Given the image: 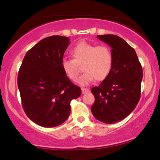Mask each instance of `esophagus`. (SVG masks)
Masks as SVG:
<instances>
[{
	"instance_id": "obj_1",
	"label": "esophagus",
	"mask_w": 160,
	"mask_h": 160,
	"mask_svg": "<svg viewBox=\"0 0 160 160\" xmlns=\"http://www.w3.org/2000/svg\"><path fill=\"white\" fill-rule=\"evenodd\" d=\"M82 94H86L89 92V89L87 88H82Z\"/></svg>"
}]
</instances>
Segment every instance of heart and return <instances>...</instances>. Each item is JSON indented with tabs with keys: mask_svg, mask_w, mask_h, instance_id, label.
<instances>
[{
	"mask_svg": "<svg viewBox=\"0 0 160 160\" xmlns=\"http://www.w3.org/2000/svg\"><path fill=\"white\" fill-rule=\"evenodd\" d=\"M73 59H64L62 68L65 75L72 82H76L80 73V67L84 73L80 76L78 83L87 86L95 78L98 82L108 77L113 66V54L110 48L106 45L96 46L81 41L71 52Z\"/></svg>",
	"mask_w": 160,
	"mask_h": 160,
	"instance_id": "heart-1",
	"label": "heart"
}]
</instances>
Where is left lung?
<instances>
[{
    "mask_svg": "<svg viewBox=\"0 0 160 160\" xmlns=\"http://www.w3.org/2000/svg\"><path fill=\"white\" fill-rule=\"evenodd\" d=\"M112 48V69L98 87L92 89V114L99 121L113 124L128 117L141 98L143 69L135 49L115 35L98 36Z\"/></svg>",
    "mask_w": 160,
    "mask_h": 160,
    "instance_id": "obj_1",
    "label": "left lung"
}]
</instances>
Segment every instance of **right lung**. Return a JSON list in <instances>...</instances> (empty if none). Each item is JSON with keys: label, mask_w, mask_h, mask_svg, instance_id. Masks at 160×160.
Returning a JSON list of instances; mask_svg holds the SVG:
<instances>
[{"label": "right lung", "mask_w": 160, "mask_h": 160, "mask_svg": "<svg viewBox=\"0 0 160 160\" xmlns=\"http://www.w3.org/2000/svg\"><path fill=\"white\" fill-rule=\"evenodd\" d=\"M69 40L61 36L42 39L26 53L19 68L22 106L26 115L41 127L53 128L66 121L71 101L82 94L62 68Z\"/></svg>", "instance_id": "right-lung-1"}]
</instances>
